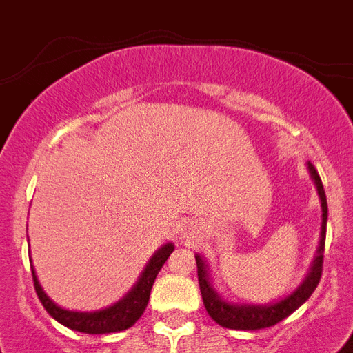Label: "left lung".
<instances>
[{
	"label": "left lung",
	"instance_id": "1",
	"mask_svg": "<svg viewBox=\"0 0 353 353\" xmlns=\"http://www.w3.org/2000/svg\"><path fill=\"white\" fill-rule=\"evenodd\" d=\"M307 168L312 172L313 181L317 185L319 196H321V205H323V231H321V245H319V254L313 260L312 271L306 276V280L299 285V290L295 293H291L290 296H285L284 301L271 304V306H232L227 304L216 295V291L212 290L209 280V273L205 268L203 260L196 256V265H198V280L199 290H201V296H203V304L207 307V312L216 323L229 330H263L269 326H274L280 321H284L285 317H290L291 313L299 310L304 302L312 296L315 288L319 285V280L323 276V262H324V241H326V220H328V203H326V194H324L323 181L319 172L315 170V166L312 163H307Z\"/></svg>",
	"mask_w": 353,
	"mask_h": 353
}]
</instances>
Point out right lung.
Returning <instances> with one entry per match:
<instances>
[{
  "instance_id": "right-lung-1",
  "label": "right lung",
  "mask_w": 353,
  "mask_h": 353,
  "mask_svg": "<svg viewBox=\"0 0 353 353\" xmlns=\"http://www.w3.org/2000/svg\"><path fill=\"white\" fill-rule=\"evenodd\" d=\"M172 251H174L172 243H166L165 247H161L159 251L154 254V258L150 260V263L144 269V273L141 274V279L135 284V288L130 291V295L124 296L115 306L106 307L102 312L79 313L68 312V310L58 307L41 291L40 282L36 279L34 269H32V282H34L36 295L40 299L41 306L46 307L47 313L52 319H57L58 323L74 330V332H82V334H113V332H122V330H128L130 326H133L135 321H139V317L146 310L150 291H152V285L155 282V276H157V273L163 268V263L166 262V258L170 256Z\"/></svg>"
}]
</instances>
